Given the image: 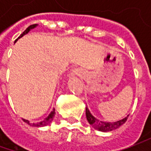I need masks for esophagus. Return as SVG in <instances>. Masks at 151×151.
<instances>
[{"label":"esophagus","mask_w":151,"mask_h":151,"mask_svg":"<svg viewBox=\"0 0 151 151\" xmlns=\"http://www.w3.org/2000/svg\"><path fill=\"white\" fill-rule=\"evenodd\" d=\"M72 73H73V74H74V75H77V73H78V71H77L76 70H74Z\"/></svg>","instance_id":"1"}]
</instances>
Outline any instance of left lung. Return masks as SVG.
Wrapping results in <instances>:
<instances>
[{
	"label": "left lung",
	"instance_id": "obj_1",
	"mask_svg": "<svg viewBox=\"0 0 151 151\" xmlns=\"http://www.w3.org/2000/svg\"><path fill=\"white\" fill-rule=\"evenodd\" d=\"M86 119H87V121L89 122V124L94 129H96L99 131H102V132H107V131H111L118 129L121 125L124 124L125 122L127 121V119H128V117H129V116H127L124 119H121V120L117 121V122H113V123L102 122V121H100V120L96 119V118H94L91 114L87 107L86 108Z\"/></svg>",
	"mask_w": 151,
	"mask_h": 151
}]
</instances>
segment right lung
I'll use <instances>...</instances> for the list:
<instances>
[{"mask_svg":"<svg viewBox=\"0 0 151 151\" xmlns=\"http://www.w3.org/2000/svg\"><path fill=\"white\" fill-rule=\"evenodd\" d=\"M37 26V24H32V25H30V26L28 27L27 28L26 30L24 31V32H22V34H21L20 36L18 37V38H17L16 40H15V42H17V39L18 38H22L23 35H25V34H27V32H29L32 28H34L35 27ZM55 109L50 113V114L46 118V119H44V121H42V122H40V123H38V124H30L29 123V121L28 120H27V119H22L25 123H27V124H28L29 125H31V126H33V127H43V126H46V125H48L49 124H50L52 121H53V119H54V117H55Z\"/></svg>","mask_w":151,"mask_h":151,"instance_id":"1","label":"right lung"}]
</instances>
